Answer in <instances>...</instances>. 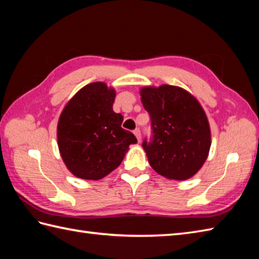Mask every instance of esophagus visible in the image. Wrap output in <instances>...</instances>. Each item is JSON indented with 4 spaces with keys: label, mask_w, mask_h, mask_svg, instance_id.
<instances>
[{
    "label": "esophagus",
    "mask_w": 259,
    "mask_h": 259,
    "mask_svg": "<svg viewBox=\"0 0 259 259\" xmlns=\"http://www.w3.org/2000/svg\"><path fill=\"white\" fill-rule=\"evenodd\" d=\"M134 134H135V136L137 137V139H138V141H140V140H141V131H140V129H139V128L135 129V130H134Z\"/></svg>",
    "instance_id": "obj_1"
}]
</instances>
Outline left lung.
<instances>
[{
	"label": "left lung",
	"mask_w": 259,
	"mask_h": 259,
	"mask_svg": "<svg viewBox=\"0 0 259 259\" xmlns=\"http://www.w3.org/2000/svg\"><path fill=\"white\" fill-rule=\"evenodd\" d=\"M150 115L151 138L142 147L153 170L185 180L201 168L210 148V128L201 106L179 87H146L140 91Z\"/></svg>",
	"instance_id": "1"
}]
</instances>
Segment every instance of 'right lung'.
Here are the masks:
<instances>
[{
  "instance_id": "add662e5",
  "label": "right lung",
  "mask_w": 259,
  "mask_h": 259,
  "mask_svg": "<svg viewBox=\"0 0 259 259\" xmlns=\"http://www.w3.org/2000/svg\"><path fill=\"white\" fill-rule=\"evenodd\" d=\"M115 91L102 82L82 88L60 115L58 145L65 166L76 177L99 180L117 168L137 138L121 128L112 109Z\"/></svg>"
}]
</instances>
